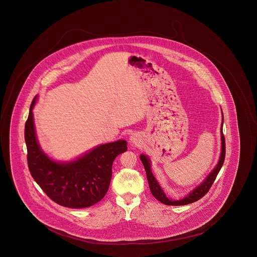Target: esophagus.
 I'll return each instance as SVG.
<instances>
[{
    "instance_id": "34e87169",
    "label": "esophagus",
    "mask_w": 257,
    "mask_h": 257,
    "mask_svg": "<svg viewBox=\"0 0 257 257\" xmlns=\"http://www.w3.org/2000/svg\"><path fill=\"white\" fill-rule=\"evenodd\" d=\"M131 141H132V143H133V144H135V145H138V144L140 143L139 138H138L137 136H135V135H133V136L131 137Z\"/></svg>"
}]
</instances>
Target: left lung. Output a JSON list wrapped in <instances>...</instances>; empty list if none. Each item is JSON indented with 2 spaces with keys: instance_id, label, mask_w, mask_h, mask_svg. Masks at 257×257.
I'll list each match as a JSON object with an SVG mask.
<instances>
[{
  "instance_id": "obj_1",
  "label": "left lung",
  "mask_w": 257,
  "mask_h": 257,
  "mask_svg": "<svg viewBox=\"0 0 257 257\" xmlns=\"http://www.w3.org/2000/svg\"><path fill=\"white\" fill-rule=\"evenodd\" d=\"M222 124H223V114H222V122H221V153H220V157H219V161L217 162L216 167L212 170V172L209 175L206 177V179L203 181L202 183L193 189L191 192H189V194L180 200H171L169 199L164 191L162 190L161 186L159 185L158 181L156 180V178L153 175L152 170H151V162L147 156L145 155H141L140 156V160L144 165L146 174H147V180H148L149 187L150 190L152 192V194L155 196L156 199H158L160 202L163 203L165 205H169V206H182V205H187L190 203L195 202L197 200H199L200 198H202L203 196L209 191V189H211L213 183L216 180V176L218 174L223 162L225 159V139H224V135L222 133Z\"/></svg>"
}]
</instances>
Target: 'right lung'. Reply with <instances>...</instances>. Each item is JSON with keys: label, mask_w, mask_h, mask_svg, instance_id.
Listing matches in <instances>:
<instances>
[{"label": "right lung", "mask_w": 257, "mask_h": 257, "mask_svg": "<svg viewBox=\"0 0 257 257\" xmlns=\"http://www.w3.org/2000/svg\"><path fill=\"white\" fill-rule=\"evenodd\" d=\"M33 99L25 123L27 161L31 175L54 202L68 208H87L100 201L108 190L112 164L116 157L127 150L126 141L118 140L91 150L73 162H55L39 145Z\"/></svg>", "instance_id": "right-lung-1"}]
</instances>
